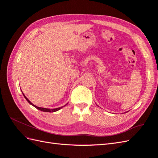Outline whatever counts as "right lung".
Here are the masks:
<instances>
[{"label":"right lung","instance_id":"right-lung-1","mask_svg":"<svg viewBox=\"0 0 158 158\" xmlns=\"http://www.w3.org/2000/svg\"><path fill=\"white\" fill-rule=\"evenodd\" d=\"M23 94V93H22ZM23 96H24V98H26V99L27 100V102L29 103L30 104H31V106H33V107H35L36 109H39V110H40V111H44V112H55V111H59V109H60L61 108H63L64 106H63V107H58V108H55V109H47V108H43V107H37V106H35V105H33L29 99H28L26 96H25V95L23 94ZM66 105H67V104H66ZM65 105V106H66Z\"/></svg>","mask_w":158,"mask_h":158}]
</instances>
